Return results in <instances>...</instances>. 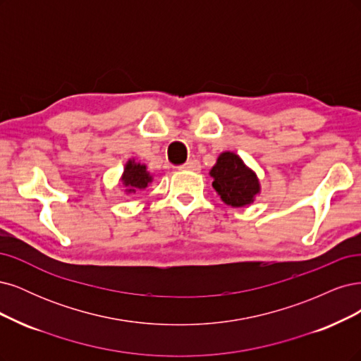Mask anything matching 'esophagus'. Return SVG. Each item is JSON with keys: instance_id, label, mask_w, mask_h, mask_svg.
Returning <instances> with one entry per match:
<instances>
[{"instance_id": "1", "label": "esophagus", "mask_w": 361, "mask_h": 361, "mask_svg": "<svg viewBox=\"0 0 361 361\" xmlns=\"http://www.w3.org/2000/svg\"><path fill=\"white\" fill-rule=\"evenodd\" d=\"M184 169H188V171H200L201 169V164H200V161H197V160H189L188 161V164H185L184 165Z\"/></svg>"}]
</instances>
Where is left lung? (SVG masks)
<instances>
[{"label": "left lung", "mask_w": 361, "mask_h": 361, "mask_svg": "<svg viewBox=\"0 0 361 361\" xmlns=\"http://www.w3.org/2000/svg\"><path fill=\"white\" fill-rule=\"evenodd\" d=\"M210 176L213 177V188L220 200L234 208L253 204L255 197L261 193V183L257 172L232 151L220 153Z\"/></svg>", "instance_id": "1"}]
</instances>
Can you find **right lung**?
Wrapping results in <instances>:
<instances>
[{"instance_id": "obj_1", "label": "right lung", "mask_w": 361, "mask_h": 361, "mask_svg": "<svg viewBox=\"0 0 361 361\" xmlns=\"http://www.w3.org/2000/svg\"><path fill=\"white\" fill-rule=\"evenodd\" d=\"M121 184L126 188V193H136L139 190L147 189L153 181V176L147 171V166L141 161H136L135 159H129L124 166Z\"/></svg>"}]
</instances>
